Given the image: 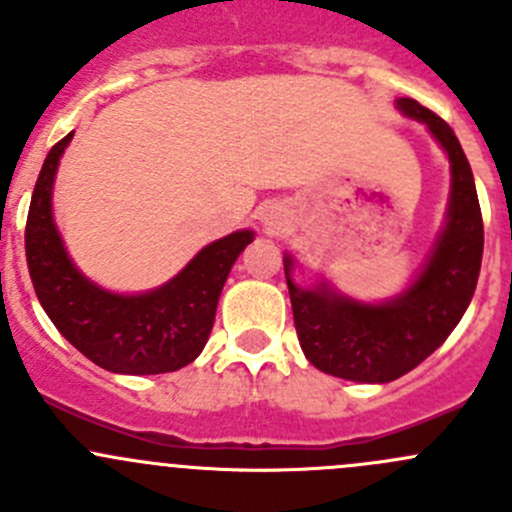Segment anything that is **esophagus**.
<instances>
[{
    "instance_id": "esophagus-1",
    "label": "esophagus",
    "mask_w": 512,
    "mask_h": 512,
    "mask_svg": "<svg viewBox=\"0 0 512 512\" xmlns=\"http://www.w3.org/2000/svg\"><path fill=\"white\" fill-rule=\"evenodd\" d=\"M265 223L267 225H277V223H280V215H277L275 210H270V213L265 215Z\"/></svg>"
}]
</instances>
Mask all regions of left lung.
<instances>
[{
    "instance_id": "left-lung-1",
    "label": "left lung",
    "mask_w": 512,
    "mask_h": 512,
    "mask_svg": "<svg viewBox=\"0 0 512 512\" xmlns=\"http://www.w3.org/2000/svg\"><path fill=\"white\" fill-rule=\"evenodd\" d=\"M396 108L423 123L451 163L446 220L414 280L384 302H364L334 289L324 277L312 287L297 285L294 257L285 252L294 327L304 356L324 374L359 384H389L446 342L471 304L483 257L476 183L456 133L414 98H396Z\"/></svg>"
}]
</instances>
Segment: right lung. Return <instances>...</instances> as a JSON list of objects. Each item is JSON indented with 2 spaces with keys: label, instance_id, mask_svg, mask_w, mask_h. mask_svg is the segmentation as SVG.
Segmentation results:
<instances>
[{
  "label": "right lung",
  "instance_id": "obj_1",
  "mask_svg": "<svg viewBox=\"0 0 512 512\" xmlns=\"http://www.w3.org/2000/svg\"><path fill=\"white\" fill-rule=\"evenodd\" d=\"M71 138L74 131L49 151L29 205L24 245L36 297L61 337L101 369L136 376L183 369L208 344L227 275L255 232L237 230L210 242L178 275L148 292L96 285L66 252L51 203Z\"/></svg>",
  "mask_w": 512,
  "mask_h": 512
}]
</instances>
